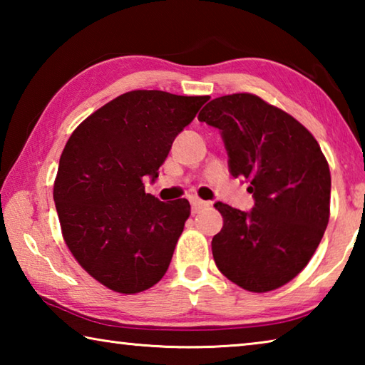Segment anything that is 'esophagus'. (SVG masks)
Here are the masks:
<instances>
[{"instance_id":"1","label":"esophagus","mask_w":365,"mask_h":365,"mask_svg":"<svg viewBox=\"0 0 365 365\" xmlns=\"http://www.w3.org/2000/svg\"><path fill=\"white\" fill-rule=\"evenodd\" d=\"M209 207H211V202L209 201H202L200 197H191V211H193V214L205 211V209Z\"/></svg>"}]
</instances>
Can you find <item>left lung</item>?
<instances>
[{
	"label": "left lung",
	"instance_id": "left-lung-1",
	"mask_svg": "<svg viewBox=\"0 0 365 365\" xmlns=\"http://www.w3.org/2000/svg\"><path fill=\"white\" fill-rule=\"evenodd\" d=\"M197 120L219 128L230 174L255 197L245 212L224 202V227L212 238L215 265L252 293L293 280L316 252L330 217L331 178L317 140L285 110L251 93L207 103Z\"/></svg>",
	"mask_w": 365,
	"mask_h": 365
}]
</instances>
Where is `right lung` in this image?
I'll use <instances>...</instances> for the list:
<instances>
[{
    "label": "right lung",
    "mask_w": 365,
    "mask_h": 365,
    "mask_svg": "<svg viewBox=\"0 0 365 365\" xmlns=\"http://www.w3.org/2000/svg\"><path fill=\"white\" fill-rule=\"evenodd\" d=\"M207 100L128 91L67 140L53 190L61 230L76 261L113 292H145L169 269L190 202L159 201L143 180H156L175 137Z\"/></svg>",
    "instance_id": "obj_1"
}]
</instances>
